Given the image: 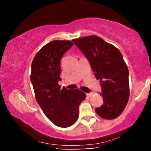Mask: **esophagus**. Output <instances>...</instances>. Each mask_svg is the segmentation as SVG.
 <instances>
[{"instance_id":"obj_1","label":"esophagus","mask_w":151,"mask_h":151,"mask_svg":"<svg viewBox=\"0 0 151 151\" xmlns=\"http://www.w3.org/2000/svg\"><path fill=\"white\" fill-rule=\"evenodd\" d=\"M94 94H95V93H87V94H86V96H89V97H91V96H93Z\"/></svg>"}]
</instances>
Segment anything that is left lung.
<instances>
[{
    "label": "left lung",
    "mask_w": 151,
    "mask_h": 151,
    "mask_svg": "<svg viewBox=\"0 0 151 151\" xmlns=\"http://www.w3.org/2000/svg\"><path fill=\"white\" fill-rule=\"evenodd\" d=\"M73 42L88 58L96 78L100 80L104 103L96 109V114L104 119L116 118L126 107L130 94L129 70L121 52L96 35Z\"/></svg>",
    "instance_id": "1"
}]
</instances>
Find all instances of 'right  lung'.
Segmentation results:
<instances>
[{"mask_svg":"<svg viewBox=\"0 0 151 151\" xmlns=\"http://www.w3.org/2000/svg\"><path fill=\"white\" fill-rule=\"evenodd\" d=\"M70 40H56L38 51L31 65L30 81L38 104L47 118L56 126H72L78 117V106L86 98L79 89L67 90L58 85L60 59L72 47Z\"/></svg>","mask_w":151,"mask_h":151,"instance_id":"1","label":"right lung"}]
</instances>
